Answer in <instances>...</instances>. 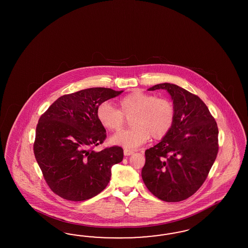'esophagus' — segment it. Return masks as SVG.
Listing matches in <instances>:
<instances>
[{
    "instance_id": "34e87169",
    "label": "esophagus",
    "mask_w": 248,
    "mask_h": 248,
    "mask_svg": "<svg viewBox=\"0 0 248 248\" xmlns=\"http://www.w3.org/2000/svg\"><path fill=\"white\" fill-rule=\"evenodd\" d=\"M124 155L128 156V155H133V154H134V151L124 149Z\"/></svg>"
}]
</instances>
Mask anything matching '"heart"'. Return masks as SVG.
Returning <instances> with one entry per match:
<instances>
[{
    "mask_svg": "<svg viewBox=\"0 0 248 248\" xmlns=\"http://www.w3.org/2000/svg\"><path fill=\"white\" fill-rule=\"evenodd\" d=\"M120 110L109 102L98 106L97 118L107 130L117 131L124 123V116L130 119L132 127L123 130L110 138V143L126 149H135L145 143L151 136L161 140L172 130L175 110L173 104L166 98L134 91L119 101Z\"/></svg>",
    "mask_w": 248,
    "mask_h": 248,
    "instance_id": "1",
    "label": "heart"
}]
</instances>
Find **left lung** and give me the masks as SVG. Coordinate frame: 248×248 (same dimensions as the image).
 Masks as SVG:
<instances>
[{"label":"left lung","mask_w":248,"mask_h":248,"mask_svg":"<svg viewBox=\"0 0 248 248\" xmlns=\"http://www.w3.org/2000/svg\"><path fill=\"white\" fill-rule=\"evenodd\" d=\"M164 89L173 100L172 130L160 143L145 151L142 178L148 190L165 202L187 199L201 187L218 153V128L207 106L197 95L173 83Z\"/></svg>","instance_id":"1"}]
</instances>
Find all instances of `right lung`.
<instances>
[{
	"instance_id": "obj_1",
	"label": "right lung",
	"mask_w": 248,
	"mask_h": 248,
	"mask_svg": "<svg viewBox=\"0 0 248 248\" xmlns=\"http://www.w3.org/2000/svg\"><path fill=\"white\" fill-rule=\"evenodd\" d=\"M124 91L95 87L58 98L40 117L33 152L45 181L53 193L70 201H84L100 194L122 162L119 146L95 152L104 143L105 127L97 108Z\"/></svg>"
}]
</instances>
